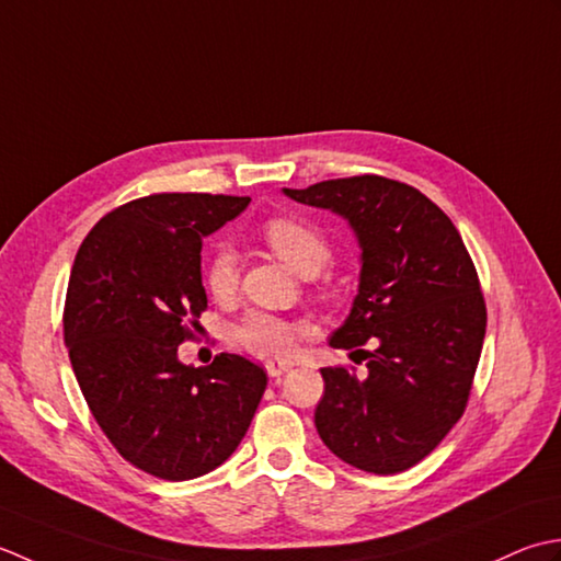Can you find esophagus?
I'll use <instances>...</instances> for the list:
<instances>
[{
  "label": "esophagus",
  "instance_id": "34e87169",
  "mask_svg": "<svg viewBox=\"0 0 561 561\" xmlns=\"http://www.w3.org/2000/svg\"><path fill=\"white\" fill-rule=\"evenodd\" d=\"M288 370H290V363H283V360H268L266 363V373L271 377H280L283 373H288Z\"/></svg>",
  "mask_w": 561,
  "mask_h": 561
}]
</instances>
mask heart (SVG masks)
I'll return each instance as SVG.
<instances>
[{
	"label": "heart",
	"instance_id": "1",
	"mask_svg": "<svg viewBox=\"0 0 561 561\" xmlns=\"http://www.w3.org/2000/svg\"><path fill=\"white\" fill-rule=\"evenodd\" d=\"M261 237L276 256L290 264L302 276H314L322 268L331 251L324 234L314 225L293 215H276L261 225ZM239 261L232 249L217 247L203 266V283L215 300H227L237 290ZM305 327L295 319L251 310L232 327V344L261 358H288Z\"/></svg>",
	"mask_w": 561,
	"mask_h": 561
}]
</instances>
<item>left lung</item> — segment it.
Returning a JSON list of instances; mask_svg holds the SVG:
<instances>
[{"label":"left lung","mask_w":561,"mask_h":561,"mask_svg":"<svg viewBox=\"0 0 561 561\" xmlns=\"http://www.w3.org/2000/svg\"><path fill=\"white\" fill-rule=\"evenodd\" d=\"M285 196L344 215L363 249L358 295L329 346L353 351L368 373L322 368L319 438L363 472H404L448 436L472 392L486 305L470 251L450 217L402 181L329 179Z\"/></svg>","instance_id":"8db88e82"}]
</instances>
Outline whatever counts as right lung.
I'll return each instance as SVG.
<instances>
[{
	"label": "right lung",
	"mask_w": 561,
	"mask_h": 561,
	"mask_svg": "<svg viewBox=\"0 0 561 561\" xmlns=\"http://www.w3.org/2000/svg\"><path fill=\"white\" fill-rule=\"evenodd\" d=\"M251 198L152 193L91 227L67 285L62 329L89 411L125 460L184 482L230 457L256 414L268 377L220 353L208 368L179 363L208 307L203 237Z\"/></svg>",
	"instance_id": "obj_1"
}]
</instances>
